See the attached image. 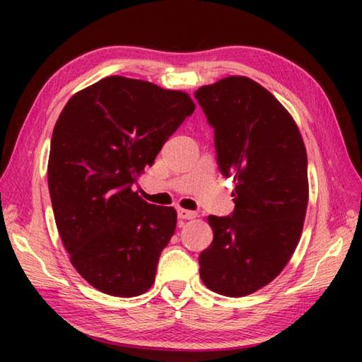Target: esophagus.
I'll return each mask as SVG.
<instances>
[{
	"mask_svg": "<svg viewBox=\"0 0 362 362\" xmlns=\"http://www.w3.org/2000/svg\"><path fill=\"white\" fill-rule=\"evenodd\" d=\"M179 209L183 212V211H185V212H189V207L188 206H179Z\"/></svg>",
	"mask_w": 362,
	"mask_h": 362,
	"instance_id": "1",
	"label": "esophagus"
}]
</instances>
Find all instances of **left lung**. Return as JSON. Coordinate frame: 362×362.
<instances>
[{
  "label": "left lung",
  "mask_w": 362,
  "mask_h": 362,
  "mask_svg": "<svg viewBox=\"0 0 362 362\" xmlns=\"http://www.w3.org/2000/svg\"><path fill=\"white\" fill-rule=\"evenodd\" d=\"M193 112L180 90L108 76L60 113L47 164L54 218L71 265L100 292L137 297L155 284L177 212L136 183Z\"/></svg>",
  "instance_id": "8db88e82"
}]
</instances>
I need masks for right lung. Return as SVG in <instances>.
I'll return each mask as SVG.
<instances>
[{"instance_id":"obj_1","label":"right lung","mask_w":362,"mask_h":362,"mask_svg":"<svg viewBox=\"0 0 362 362\" xmlns=\"http://www.w3.org/2000/svg\"><path fill=\"white\" fill-rule=\"evenodd\" d=\"M194 97L216 129L220 173L235 182V211L209 222L199 276L220 296L244 297L272 283L297 247L308 206L305 145L291 115L252 79L225 78Z\"/></svg>"}]
</instances>
